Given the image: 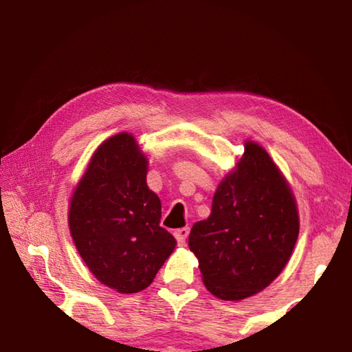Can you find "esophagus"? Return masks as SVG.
Returning <instances> with one entry per match:
<instances>
[{"label": "esophagus", "mask_w": 352, "mask_h": 352, "mask_svg": "<svg viewBox=\"0 0 352 352\" xmlns=\"http://www.w3.org/2000/svg\"><path fill=\"white\" fill-rule=\"evenodd\" d=\"M174 236H175V239L178 242V245H184V242H186L188 236H189V228L177 230V231H174Z\"/></svg>", "instance_id": "1"}]
</instances>
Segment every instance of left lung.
I'll list each match as a JSON object with an SVG mask.
<instances>
[{
    "mask_svg": "<svg viewBox=\"0 0 352 352\" xmlns=\"http://www.w3.org/2000/svg\"><path fill=\"white\" fill-rule=\"evenodd\" d=\"M298 233L290 186L265 148L247 141L241 162L214 194L210 217L190 230L189 248L206 289L237 301L264 290L283 272Z\"/></svg>",
    "mask_w": 352,
    "mask_h": 352,
    "instance_id": "1",
    "label": "left lung"
}]
</instances>
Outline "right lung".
I'll list each match as a JSON object with an SVG mask.
<instances>
[{
	"mask_svg": "<svg viewBox=\"0 0 352 352\" xmlns=\"http://www.w3.org/2000/svg\"><path fill=\"white\" fill-rule=\"evenodd\" d=\"M146 175L147 158L136 140L118 133L93 153L69 201L77 252L93 275L119 294L148 287L177 245L160 226L162 201Z\"/></svg>",
	"mask_w": 352,
	"mask_h": 352,
	"instance_id": "obj_1",
	"label": "right lung"
}]
</instances>
